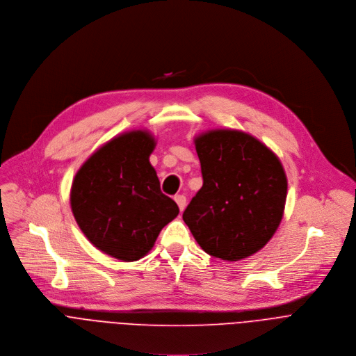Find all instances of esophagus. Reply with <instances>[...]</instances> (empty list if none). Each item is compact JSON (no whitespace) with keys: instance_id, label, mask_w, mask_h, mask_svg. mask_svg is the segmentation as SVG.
<instances>
[{"instance_id":"34e87169","label":"esophagus","mask_w":356,"mask_h":356,"mask_svg":"<svg viewBox=\"0 0 356 356\" xmlns=\"http://www.w3.org/2000/svg\"><path fill=\"white\" fill-rule=\"evenodd\" d=\"M174 199H175V202L178 203V206H179V210L182 211V210L185 209V206H186V197H185L184 195H177Z\"/></svg>"}]
</instances>
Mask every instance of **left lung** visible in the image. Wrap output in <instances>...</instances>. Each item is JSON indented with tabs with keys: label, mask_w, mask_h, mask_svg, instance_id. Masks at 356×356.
<instances>
[{
	"label": "left lung",
	"mask_w": 356,
	"mask_h": 356,
	"mask_svg": "<svg viewBox=\"0 0 356 356\" xmlns=\"http://www.w3.org/2000/svg\"><path fill=\"white\" fill-rule=\"evenodd\" d=\"M203 185L182 219L204 252L240 261L259 251L277 230L288 179L279 159L240 130L195 137Z\"/></svg>",
	"instance_id": "obj_1"
}]
</instances>
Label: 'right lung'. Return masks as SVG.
I'll return each mask as SVG.
<instances>
[{
  "mask_svg": "<svg viewBox=\"0 0 356 356\" xmlns=\"http://www.w3.org/2000/svg\"><path fill=\"white\" fill-rule=\"evenodd\" d=\"M154 147L147 130L126 131L98 149L71 185V210L81 232L98 250L124 262L143 258L179 213L149 161Z\"/></svg>",
  "mask_w": 356,
  "mask_h": 356,
  "instance_id": "1",
  "label": "right lung"
}]
</instances>
